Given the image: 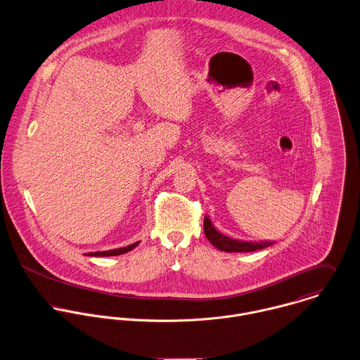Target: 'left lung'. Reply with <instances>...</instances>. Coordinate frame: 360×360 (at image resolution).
Segmentation results:
<instances>
[{"label": "left lung", "instance_id": "1", "mask_svg": "<svg viewBox=\"0 0 360 360\" xmlns=\"http://www.w3.org/2000/svg\"><path fill=\"white\" fill-rule=\"evenodd\" d=\"M203 229H205V236L212 243V245H214L217 250L224 251V252H252V251L264 250V248L275 244V241L255 243V241H240V240L230 238L216 230V227L212 224L209 216H205Z\"/></svg>", "mask_w": 360, "mask_h": 360}]
</instances>
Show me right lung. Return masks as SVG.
<instances>
[{
	"mask_svg": "<svg viewBox=\"0 0 360 360\" xmlns=\"http://www.w3.org/2000/svg\"><path fill=\"white\" fill-rule=\"evenodd\" d=\"M140 241L137 243H133L127 247H122V248H115V250H109V251H96V252H88V254H84L86 257H116V255H122V254H126L129 251H131L133 248H136L139 245Z\"/></svg>",
	"mask_w": 360,
	"mask_h": 360,
	"instance_id": "1",
	"label": "right lung"
}]
</instances>
